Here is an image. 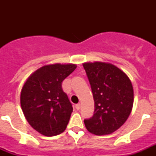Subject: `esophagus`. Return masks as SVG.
<instances>
[{"instance_id":"34e87169","label":"esophagus","mask_w":156,"mask_h":156,"mask_svg":"<svg viewBox=\"0 0 156 156\" xmlns=\"http://www.w3.org/2000/svg\"><path fill=\"white\" fill-rule=\"evenodd\" d=\"M80 107H81V105H80V103H78V104H76V108L77 110H79L80 108Z\"/></svg>"}]
</instances>
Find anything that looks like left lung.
Segmentation results:
<instances>
[{
	"label": "left lung",
	"instance_id": "left-lung-1",
	"mask_svg": "<svg viewBox=\"0 0 156 156\" xmlns=\"http://www.w3.org/2000/svg\"><path fill=\"white\" fill-rule=\"evenodd\" d=\"M83 66L94 101L93 116L84 119L86 128L95 135L113 133L126 122L131 112L133 103L131 82L113 65L96 62Z\"/></svg>",
	"mask_w": 156,
	"mask_h": 156
}]
</instances>
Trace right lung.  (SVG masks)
I'll list each match as a JSON object with an SVG mask.
<instances>
[{
	"label": "right lung",
	"mask_w": 156,
	"mask_h": 156,
	"mask_svg": "<svg viewBox=\"0 0 156 156\" xmlns=\"http://www.w3.org/2000/svg\"><path fill=\"white\" fill-rule=\"evenodd\" d=\"M76 68L73 64L43 66L23 85L22 109L30 126L41 134L56 136L68 125L73 108L62 83Z\"/></svg>",
	"instance_id": "1"
}]
</instances>
